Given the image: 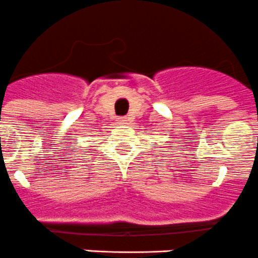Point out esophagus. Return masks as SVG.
<instances>
[{"label":"esophagus","instance_id":"esophagus-1","mask_svg":"<svg viewBox=\"0 0 258 258\" xmlns=\"http://www.w3.org/2000/svg\"><path fill=\"white\" fill-rule=\"evenodd\" d=\"M117 122H118V124L125 125L127 122V117H125V116H122V117H118L117 118Z\"/></svg>","mask_w":258,"mask_h":258}]
</instances>
